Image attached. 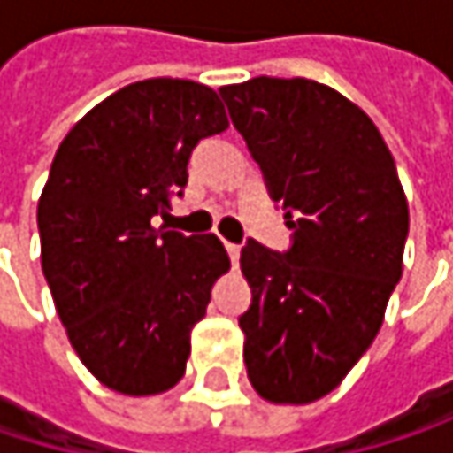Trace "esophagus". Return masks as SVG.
Listing matches in <instances>:
<instances>
[{
    "label": "esophagus",
    "mask_w": 453,
    "mask_h": 453,
    "mask_svg": "<svg viewBox=\"0 0 453 453\" xmlns=\"http://www.w3.org/2000/svg\"><path fill=\"white\" fill-rule=\"evenodd\" d=\"M226 251H227V257H230V262H233V267H235V265H238L241 246H238V243H226Z\"/></svg>",
    "instance_id": "34e87169"
}]
</instances>
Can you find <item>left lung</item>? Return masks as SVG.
<instances>
[{"mask_svg": "<svg viewBox=\"0 0 453 453\" xmlns=\"http://www.w3.org/2000/svg\"><path fill=\"white\" fill-rule=\"evenodd\" d=\"M220 96L294 230L286 251L254 238L241 249L246 372L262 399L310 404L370 349L402 278L409 210L396 162L375 123L315 81L259 75Z\"/></svg>", "mask_w": 453, "mask_h": 453, "instance_id": "left-lung-1", "label": "left lung"}]
</instances>
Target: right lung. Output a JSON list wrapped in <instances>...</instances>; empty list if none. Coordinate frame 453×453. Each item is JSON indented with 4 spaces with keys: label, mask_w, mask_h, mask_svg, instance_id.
<instances>
[{
    "label": "right lung",
    "mask_w": 453,
    "mask_h": 453,
    "mask_svg": "<svg viewBox=\"0 0 453 453\" xmlns=\"http://www.w3.org/2000/svg\"><path fill=\"white\" fill-rule=\"evenodd\" d=\"M227 128L220 96L180 78L138 81L96 104L59 143L39 199L42 267L67 338L107 388H173L230 267L223 243L154 218L183 196L194 146Z\"/></svg>",
    "instance_id": "add662e5"
}]
</instances>
